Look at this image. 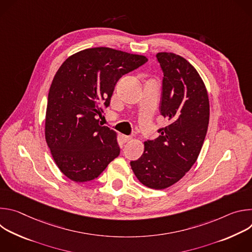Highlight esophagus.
Listing matches in <instances>:
<instances>
[{
	"instance_id": "esophagus-1",
	"label": "esophagus",
	"mask_w": 252,
	"mask_h": 252,
	"mask_svg": "<svg viewBox=\"0 0 252 252\" xmlns=\"http://www.w3.org/2000/svg\"><path fill=\"white\" fill-rule=\"evenodd\" d=\"M122 138H123L124 142H128L132 138V136L131 135H123Z\"/></svg>"
}]
</instances>
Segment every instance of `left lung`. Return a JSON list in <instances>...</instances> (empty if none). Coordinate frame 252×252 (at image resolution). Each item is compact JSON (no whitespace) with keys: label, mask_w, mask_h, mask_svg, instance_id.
<instances>
[{"label":"left lung","mask_w":252,"mask_h":252,"mask_svg":"<svg viewBox=\"0 0 252 252\" xmlns=\"http://www.w3.org/2000/svg\"><path fill=\"white\" fill-rule=\"evenodd\" d=\"M162 69L159 113L169 125L159 136L145 141V151L130 166L138 181L154 189H166L185 176L196 161L209 122V100L196 69L183 57L158 53Z\"/></svg>","instance_id":"obj_1"}]
</instances>
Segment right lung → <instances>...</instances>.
Masks as SVG:
<instances>
[{"instance_id": "obj_1", "label": "right lung", "mask_w": 252, "mask_h": 252, "mask_svg": "<svg viewBox=\"0 0 252 252\" xmlns=\"http://www.w3.org/2000/svg\"><path fill=\"white\" fill-rule=\"evenodd\" d=\"M148 62L145 56L92 48L67 58L52 82L46 113L48 147L61 171L77 183L96 178L120 155L117 133L97 116L119 80Z\"/></svg>"}]
</instances>
